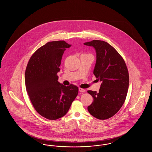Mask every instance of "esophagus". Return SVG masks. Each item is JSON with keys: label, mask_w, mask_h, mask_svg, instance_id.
<instances>
[{"label": "esophagus", "mask_w": 152, "mask_h": 152, "mask_svg": "<svg viewBox=\"0 0 152 152\" xmlns=\"http://www.w3.org/2000/svg\"><path fill=\"white\" fill-rule=\"evenodd\" d=\"M79 90L80 92H86V90L84 89H83V88H79Z\"/></svg>", "instance_id": "esophagus-1"}]
</instances>
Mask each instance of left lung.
Here are the masks:
<instances>
[{"label":"left lung","mask_w":152,"mask_h":152,"mask_svg":"<svg viewBox=\"0 0 152 152\" xmlns=\"http://www.w3.org/2000/svg\"><path fill=\"white\" fill-rule=\"evenodd\" d=\"M84 44L96 50L94 74L102 81L99 93L88 91L94 99L88 110L96 118L107 120L117 113L126 99L129 83L128 70L122 56L107 42L93 40Z\"/></svg>","instance_id":"8db88e82"}]
</instances>
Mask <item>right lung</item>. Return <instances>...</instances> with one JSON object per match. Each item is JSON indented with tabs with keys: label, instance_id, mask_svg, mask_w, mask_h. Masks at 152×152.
<instances>
[{
	"label": "right lung",
	"instance_id": "right-lung-1",
	"mask_svg": "<svg viewBox=\"0 0 152 152\" xmlns=\"http://www.w3.org/2000/svg\"><path fill=\"white\" fill-rule=\"evenodd\" d=\"M71 45L64 40L48 42L32 55L26 68L25 83L36 112L50 120L66 115L78 94L79 88L58 81L63 55Z\"/></svg>",
	"mask_w": 152,
	"mask_h": 152
}]
</instances>
